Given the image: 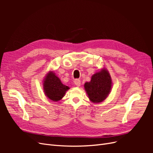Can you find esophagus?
Listing matches in <instances>:
<instances>
[{"label": "esophagus", "mask_w": 153, "mask_h": 153, "mask_svg": "<svg viewBox=\"0 0 153 153\" xmlns=\"http://www.w3.org/2000/svg\"><path fill=\"white\" fill-rule=\"evenodd\" d=\"M74 83H75V84L76 86H80V84H81V82H80V79H75V80H74Z\"/></svg>", "instance_id": "obj_1"}]
</instances>
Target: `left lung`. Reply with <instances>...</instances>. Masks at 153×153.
<instances>
[{
	"mask_svg": "<svg viewBox=\"0 0 153 153\" xmlns=\"http://www.w3.org/2000/svg\"><path fill=\"white\" fill-rule=\"evenodd\" d=\"M112 86L108 72L103 69L92 76L91 80L86 82L84 87L91 101L100 103L108 96Z\"/></svg>",
	"mask_w": 153,
	"mask_h": 153,
	"instance_id": "8db88e82",
	"label": "left lung"
}]
</instances>
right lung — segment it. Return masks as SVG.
<instances>
[{
  "label": "right lung",
  "mask_w": 153,
  "mask_h": 153,
  "mask_svg": "<svg viewBox=\"0 0 153 153\" xmlns=\"http://www.w3.org/2000/svg\"><path fill=\"white\" fill-rule=\"evenodd\" d=\"M45 94L52 101H57L62 98L69 88L63 85L59 78L53 72H50L44 80Z\"/></svg>",
  "instance_id": "add662e5"
}]
</instances>
